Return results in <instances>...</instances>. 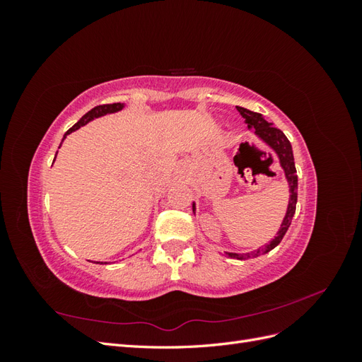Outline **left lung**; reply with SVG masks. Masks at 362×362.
<instances>
[{
    "mask_svg": "<svg viewBox=\"0 0 362 362\" xmlns=\"http://www.w3.org/2000/svg\"><path fill=\"white\" fill-rule=\"evenodd\" d=\"M237 110L245 117V122L247 124V127H254L255 134L264 140L269 146L275 149V152L281 160V166L284 168V170H286V177L288 180L290 192H291L288 210H287L286 217H284V222L281 225V231L278 233L275 240H272L270 245H267L266 247H261L255 252H250V254H229V252H225L226 257H231L235 259H250V258H257L262 254H266V252L272 250L273 247H276L281 243L284 235H286L287 229L291 225L293 216L296 213V202H298V173H296L293 149H291L290 140L287 139V136L284 134L279 128L273 127L270 122H267V120L262 117V115L250 112V110H247V108H243V107H237ZM193 213H194V204H193Z\"/></svg>",
    "mask_w": 362,
    "mask_h": 362,
    "instance_id": "obj_1",
    "label": "left lung"
}]
</instances>
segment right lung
<instances>
[{"mask_svg": "<svg viewBox=\"0 0 362 362\" xmlns=\"http://www.w3.org/2000/svg\"><path fill=\"white\" fill-rule=\"evenodd\" d=\"M124 107V104H120V103H115V104H103V105H96L95 108H92L90 112H87L78 122H76L72 128H69L68 131H66V134H64V137H66L68 134H71L72 131H75V129H78L80 127H83V125H86L87 122H90L92 119H95V117H100V116H103V115H107V113H115V112H119L120 108ZM63 137V139H64ZM56 160V158H54ZM103 264V262H101Z\"/></svg>", "mask_w": 362, "mask_h": 362, "instance_id": "right-lung-1", "label": "right lung"}]
</instances>
